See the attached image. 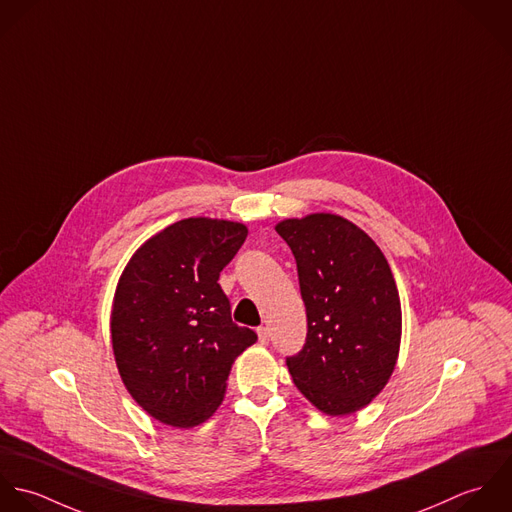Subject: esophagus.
Masks as SVG:
<instances>
[{
    "label": "esophagus",
    "mask_w": 512,
    "mask_h": 512,
    "mask_svg": "<svg viewBox=\"0 0 512 512\" xmlns=\"http://www.w3.org/2000/svg\"><path fill=\"white\" fill-rule=\"evenodd\" d=\"M257 336H259L261 344H269V328L267 326H259L257 328Z\"/></svg>",
    "instance_id": "obj_1"
}]
</instances>
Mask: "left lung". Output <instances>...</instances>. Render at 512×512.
<instances>
[{"label": "left lung", "mask_w": 512, "mask_h": 512, "mask_svg": "<svg viewBox=\"0 0 512 512\" xmlns=\"http://www.w3.org/2000/svg\"><path fill=\"white\" fill-rule=\"evenodd\" d=\"M289 243L307 307L305 348L287 358L295 386L326 415L366 408L390 382L402 342L392 269L358 225L310 213L275 225Z\"/></svg>", "instance_id": "8db88e82"}]
</instances>
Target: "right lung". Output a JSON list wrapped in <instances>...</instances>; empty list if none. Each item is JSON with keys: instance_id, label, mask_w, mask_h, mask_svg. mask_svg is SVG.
Listing matches in <instances>:
<instances>
[{"instance_id": "obj_1", "label": "right lung", "mask_w": 512, "mask_h": 512, "mask_svg": "<svg viewBox=\"0 0 512 512\" xmlns=\"http://www.w3.org/2000/svg\"><path fill=\"white\" fill-rule=\"evenodd\" d=\"M247 225L188 217L144 241L126 263L110 310L118 374L154 419L190 429L221 406L235 358L255 344L231 320L217 279Z\"/></svg>"}]
</instances>
